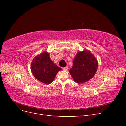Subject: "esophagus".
I'll use <instances>...</instances> for the list:
<instances>
[{"mask_svg": "<svg viewBox=\"0 0 126 126\" xmlns=\"http://www.w3.org/2000/svg\"><path fill=\"white\" fill-rule=\"evenodd\" d=\"M68 68L67 67H65L64 68H63V70L64 71H67L68 70Z\"/></svg>", "mask_w": 126, "mask_h": 126, "instance_id": "esophagus-1", "label": "esophagus"}]
</instances>
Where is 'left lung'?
Returning a JSON list of instances; mask_svg holds the SVG:
<instances>
[{"mask_svg":"<svg viewBox=\"0 0 126 126\" xmlns=\"http://www.w3.org/2000/svg\"><path fill=\"white\" fill-rule=\"evenodd\" d=\"M98 67V61L94 55L85 50L78 52L75 56L69 73L76 83H84L94 77Z\"/></svg>","mask_w":126,"mask_h":126,"instance_id":"8db88e82","label":"left lung"}]
</instances>
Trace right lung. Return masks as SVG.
<instances>
[{
    "instance_id": "add662e5",
    "label": "right lung",
    "mask_w": 126,
    "mask_h": 126,
    "mask_svg": "<svg viewBox=\"0 0 126 126\" xmlns=\"http://www.w3.org/2000/svg\"><path fill=\"white\" fill-rule=\"evenodd\" d=\"M61 70L50 59L47 52L36 56L31 64V70L34 77L38 80L47 85L54 81L56 75Z\"/></svg>"
}]
</instances>
